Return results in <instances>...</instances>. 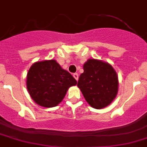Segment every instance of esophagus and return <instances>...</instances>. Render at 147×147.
I'll return each mask as SVG.
<instances>
[{"label": "esophagus", "mask_w": 147, "mask_h": 147, "mask_svg": "<svg viewBox=\"0 0 147 147\" xmlns=\"http://www.w3.org/2000/svg\"><path fill=\"white\" fill-rule=\"evenodd\" d=\"M73 76H74V77L75 80H76V81L78 80V78H79L78 74H76V73H75V74H74V75H73Z\"/></svg>", "instance_id": "1"}]
</instances>
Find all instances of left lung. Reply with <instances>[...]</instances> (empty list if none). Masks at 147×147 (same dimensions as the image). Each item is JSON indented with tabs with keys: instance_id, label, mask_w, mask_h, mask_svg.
I'll list each match as a JSON object with an SVG mask.
<instances>
[{
	"instance_id": "8db88e82",
	"label": "left lung",
	"mask_w": 147,
	"mask_h": 147,
	"mask_svg": "<svg viewBox=\"0 0 147 147\" xmlns=\"http://www.w3.org/2000/svg\"><path fill=\"white\" fill-rule=\"evenodd\" d=\"M77 86L91 107L100 109L109 106L118 90L117 73L109 64L88 59L83 65Z\"/></svg>"
}]
</instances>
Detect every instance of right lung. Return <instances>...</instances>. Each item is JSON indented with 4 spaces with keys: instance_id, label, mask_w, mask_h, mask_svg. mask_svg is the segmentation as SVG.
I'll return each instance as SVG.
<instances>
[{
    "instance_id": "add662e5",
    "label": "right lung",
    "mask_w": 147,
    "mask_h": 147,
    "mask_svg": "<svg viewBox=\"0 0 147 147\" xmlns=\"http://www.w3.org/2000/svg\"><path fill=\"white\" fill-rule=\"evenodd\" d=\"M76 83L72 75L53 59L36 62L27 73V88L30 95L43 107L57 106L67 89Z\"/></svg>"
}]
</instances>
